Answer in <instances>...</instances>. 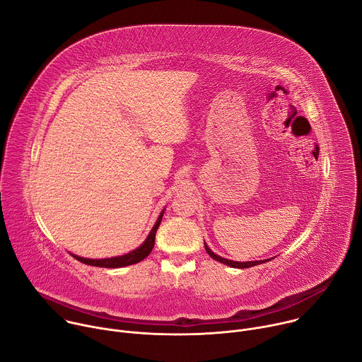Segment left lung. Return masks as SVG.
Segmentation results:
<instances>
[{
  "instance_id": "left-lung-1",
  "label": "left lung",
  "mask_w": 362,
  "mask_h": 362,
  "mask_svg": "<svg viewBox=\"0 0 362 362\" xmlns=\"http://www.w3.org/2000/svg\"><path fill=\"white\" fill-rule=\"evenodd\" d=\"M204 249H206V252H208L215 261H218V262H221V264H225V265H228V267H232V268H239V269H243V268H250V267H256V265H261V264H265V262H268V261H271V259H265V261H253V262H235V261H229V259H225V257H222V256H218L216 253H214L208 246H206V243H204Z\"/></svg>"
}]
</instances>
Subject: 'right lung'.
<instances>
[{"label":"right lung","instance_id":"1","mask_svg":"<svg viewBox=\"0 0 362 362\" xmlns=\"http://www.w3.org/2000/svg\"><path fill=\"white\" fill-rule=\"evenodd\" d=\"M163 218V212L160 214V216L158 218V222L154 223L153 229L150 230L147 239L143 242L141 246H139L137 249H134L133 252L123 255V256H116V257H109V259H86V257H80L73 255L77 261L86 264V265H91V267H100V268H122V267H129L133 264H137L140 261H143L146 256H148V253L151 252L153 246H154V239H156V232L160 226Z\"/></svg>","mask_w":362,"mask_h":362}]
</instances>
